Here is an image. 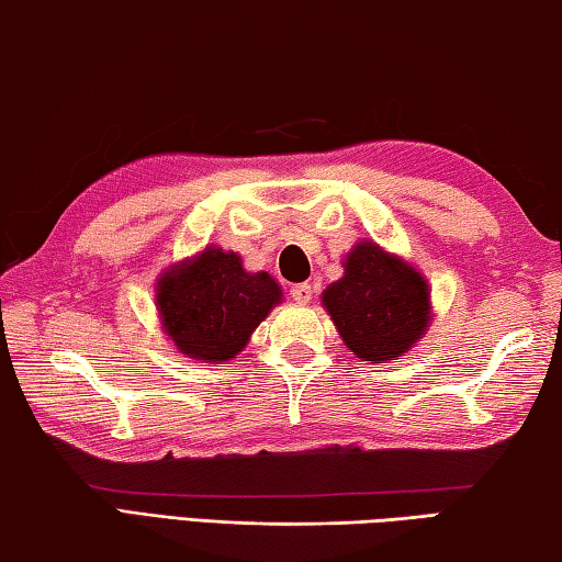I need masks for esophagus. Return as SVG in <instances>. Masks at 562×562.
<instances>
[{
    "label": "esophagus",
    "mask_w": 562,
    "mask_h": 562,
    "mask_svg": "<svg viewBox=\"0 0 562 562\" xmlns=\"http://www.w3.org/2000/svg\"><path fill=\"white\" fill-rule=\"evenodd\" d=\"M290 294H292V300L297 302V304H307V302H312V288H310L307 282L294 284V288L290 290Z\"/></svg>",
    "instance_id": "1"
}]
</instances>
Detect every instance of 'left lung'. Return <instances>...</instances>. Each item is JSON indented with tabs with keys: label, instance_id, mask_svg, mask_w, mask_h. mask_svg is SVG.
Instances as JSON below:
<instances>
[{
	"label": "left lung",
	"instance_id": "1",
	"mask_svg": "<svg viewBox=\"0 0 562 562\" xmlns=\"http://www.w3.org/2000/svg\"><path fill=\"white\" fill-rule=\"evenodd\" d=\"M341 268L345 274L322 292L341 341L369 364L402 359L431 325L429 280L367 237L355 243Z\"/></svg>",
	"mask_w": 562,
	"mask_h": 562
}]
</instances>
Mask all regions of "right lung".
Returning a JSON list of instances; mask_svg holds the SVG:
<instances>
[{"mask_svg":"<svg viewBox=\"0 0 562 562\" xmlns=\"http://www.w3.org/2000/svg\"><path fill=\"white\" fill-rule=\"evenodd\" d=\"M280 302L272 274L247 272L240 255L217 245L173 262L156 282L160 329L180 355L207 364L240 355Z\"/></svg>","mask_w":562,"mask_h":562,"instance_id":"add662e5","label":"right lung"}]
</instances>
